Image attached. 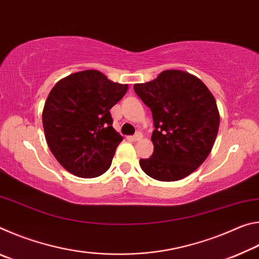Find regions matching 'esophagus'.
Instances as JSON below:
<instances>
[{"instance_id":"34e87169","label":"esophagus","mask_w":259,"mask_h":259,"mask_svg":"<svg viewBox=\"0 0 259 259\" xmlns=\"http://www.w3.org/2000/svg\"><path fill=\"white\" fill-rule=\"evenodd\" d=\"M143 138V135L140 133H136L135 136H131V137H129L130 140H133V142H138V140H140Z\"/></svg>"}]
</instances>
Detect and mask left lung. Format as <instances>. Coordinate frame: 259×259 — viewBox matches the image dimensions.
<instances>
[{
    "instance_id": "8db88e82",
    "label": "left lung",
    "mask_w": 259,
    "mask_h": 259,
    "mask_svg": "<svg viewBox=\"0 0 259 259\" xmlns=\"http://www.w3.org/2000/svg\"><path fill=\"white\" fill-rule=\"evenodd\" d=\"M134 90L151 108L155 126L154 152L140 159V168L161 182L187 177L207 159L217 137L219 112L212 94L200 78L179 69L136 83Z\"/></svg>"
}]
</instances>
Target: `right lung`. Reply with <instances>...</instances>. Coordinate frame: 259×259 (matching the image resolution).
<instances>
[{"label":"right lung","instance_id":"add662e5","mask_svg":"<svg viewBox=\"0 0 259 259\" xmlns=\"http://www.w3.org/2000/svg\"><path fill=\"white\" fill-rule=\"evenodd\" d=\"M128 84L112 82L88 69L61 78L52 88L42 112L43 129L57 161L74 176L95 178L112 164L122 136L109 113Z\"/></svg>","mask_w":259,"mask_h":259}]
</instances>
